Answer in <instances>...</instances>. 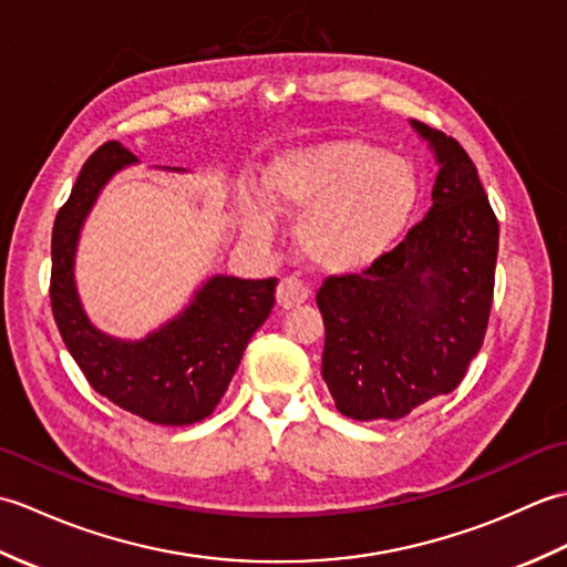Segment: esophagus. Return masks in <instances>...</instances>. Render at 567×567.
<instances>
[{
    "label": "esophagus",
    "instance_id": "34e87169",
    "mask_svg": "<svg viewBox=\"0 0 567 567\" xmlns=\"http://www.w3.org/2000/svg\"><path fill=\"white\" fill-rule=\"evenodd\" d=\"M275 297H277V307L287 311L292 307L305 305L309 299V290L302 282L295 280V277H285V280H280V285H277Z\"/></svg>",
    "mask_w": 567,
    "mask_h": 567
}]
</instances>
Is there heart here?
Masks as SVG:
<instances>
[{
    "label": "heart",
    "mask_w": 567,
    "mask_h": 567,
    "mask_svg": "<svg viewBox=\"0 0 567 567\" xmlns=\"http://www.w3.org/2000/svg\"><path fill=\"white\" fill-rule=\"evenodd\" d=\"M262 189L277 212L302 214L297 248L329 275L363 272L388 256L419 204L414 165L365 138L287 148L265 167ZM248 234H270V216L256 204Z\"/></svg>",
    "instance_id": "b5f03b06"
}]
</instances>
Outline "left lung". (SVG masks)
<instances>
[{
  "mask_svg": "<svg viewBox=\"0 0 567 567\" xmlns=\"http://www.w3.org/2000/svg\"><path fill=\"white\" fill-rule=\"evenodd\" d=\"M439 165L431 209L363 275L317 292L327 329L321 375L358 421L400 419L449 394L483 346L499 224L477 167L451 136L409 118Z\"/></svg>",
  "mask_w": 567,
  "mask_h": 567,
  "instance_id": "obj_1",
  "label": "left lung"
}]
</instances>
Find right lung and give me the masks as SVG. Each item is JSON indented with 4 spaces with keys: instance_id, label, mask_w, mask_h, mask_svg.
I'll list each match as a JSON object with an SVG mask.
<instances>
[{
    "instance_id": "add662e5",
    "label": "right lung",
    "mask_w": 567,
    "mask_h": 567,
    "mask_svg": "<svg viewBox=\"0 0 567 567\" xmlns=\"http://www.w3.org/2000/svg\"><path fill=\"white\" fill-rule=\"evenodd\" d=\"M136 163L122 143L110 141L82 165L53 226V317L70 355L102 396L151 424L185 426L221 402L250 336L270 317L277 280L209 275L183 311L136 341L94 327L75 280L80 236L102 189Z\"/></svg>"
}]
</instances>
